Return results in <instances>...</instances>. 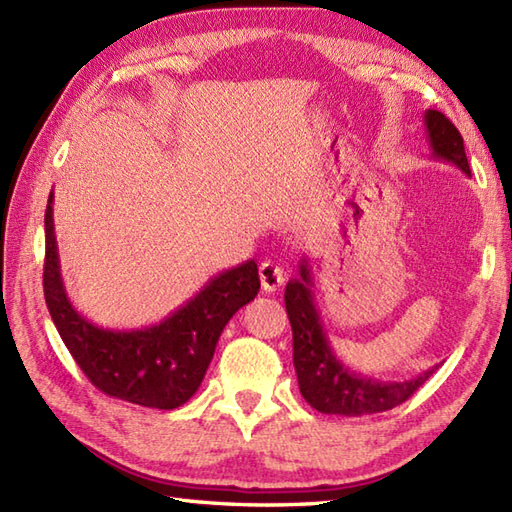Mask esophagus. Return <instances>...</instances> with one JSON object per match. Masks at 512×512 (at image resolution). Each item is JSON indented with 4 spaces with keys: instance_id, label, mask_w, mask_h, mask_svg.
I'll use <instances>...</instances> for the list:
<instances>
[{
    "instance_id": "esophagus-1",
    "label": "esophagus",
    "mask_w": 512,
    "mask_h": 512,
    "mask_svg": "<svg viewBox=\"0 0 512 512\" xmlns=\"http://www.w3.org/2000/svg\"><path fill=\"white\" fill-rule=\"evenodd\" d=\"M259 279H262V288L266 292H275L277 288L284 286L286 270L268 259V262H262V266H259Z\"/></svg>"
}]
</instances>
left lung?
Instances as JSON below:
<instances>
[{
	"label": "left lung",
	"instance_id": "8db88e82",
	"mask_svg": "<svg viewBox=\"0 0 512 512\" xmlns=\"http://www.w3.org/2000/svg\"><path fill=\"white\" fill-rule=\"evenodd\" d=\"M424 127H427L431 156L471 176L464 140L449 118L442 112L427 110ZM312 286L308 257H303L299 277L288 281L284 299L292 325V363H295L301 396L308 400L310 407L334 416H367V413L387 411L405 402L436 372L438 365L409 380H378L343 365L323 330Z\"/></svg>",
	"mask_w": 512,
	"mask_h": 512
}]
</instances>
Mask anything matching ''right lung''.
I'll use <instances>...</instances> for the list:
<instances>
[{"label": "right lung", "instance_id": "1", "mask_svg": "<svg viewBox=\"0 0 512 512\" xmlns=\"http://www.w3.org/2000/svg\"><path fill=\"white\" fill-rule=\"evenodd\" d=\"M46 206L43 295L61 339L83 374L103 394L151 409L184 405L209 369L220 334L259 292L255 259L222 270L169 317L136 330H110L85 319L65 292L52 220Z\"/></svg>", "mask_w": 512, "mask_h": 512}]
</instances>
